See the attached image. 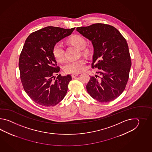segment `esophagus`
<instances>
[{
	"instance_id": "obj_1",
	"label": "esophagus",
	"mask_w": 152,
	"mask_h": 152,
	"mask_svg": "<svg viewBox=\"0 0 152 152\" xmlns=\"http://www.w3.org/2000/svg\"><path fill=\"white\" fill-rule=\"evenodd\" d=\"M77 75H78V74H73V75H72V77L75 78L76 77H77Z\"/></svg>"
}]
</instances>
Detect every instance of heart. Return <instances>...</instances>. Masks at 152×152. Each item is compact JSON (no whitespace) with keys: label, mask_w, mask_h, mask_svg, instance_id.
I'll return each mask as SVG.
<instances>
[{"label":"heart","mask_w":152,"mask_h":152,"mask_svg":"<svg viewBox=\"0 0 152 152\" xmlns=\"http://www.w3.org/2000/svg\"><path fill=\"white\" fill-rule=\"evenodd\" d=\"M69 42L80 50L84 49L86 44L85 39L79 35H75L69 39ZM53 52L57 61H61L64 60L65 50L62 43L60 42L56 43L53 47ZM85 65V62L84 60L81 59L68 61L64 66V70L67 73H78L83 70Z\"/></svg>","instance_id":"obj_1"}]
</instances>
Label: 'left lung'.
Segmentation results:
<instances>
[{
    "label": "left lung",
    "mask_w": 152,
    "mask_h": 152,
    "mask_svg": "<svg viewBox=\"0 0 152 152\" xmlns=\"http://www.w3.org/2000/svg\"><path fill=\"white\" fill-rule=\"evenodd\" d=\"M76 30L92 42V66L99 69L96 73L100 77L90 76L87 92L101 103L116 99L126 88L132 66L126 39L115 27L102 23L77 27Z\"/></svg>",
    "instance_id": "1"
}]
</instances>
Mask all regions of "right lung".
I'll list each match as a JSON object with an SVG mask.
<instances>
[{
  "instance_id": "1",
  "label": "right lung",
  "mask_w": 152,
  "mask_h": 152,
  "mask_svg": "<svg viewBox=\"0 0 152 152\" xmlns=\"http://www.w3.org/2000/svg\"><path fill=\"white\" fill-rule=\"evenodd\" d=\"M75 29L49 26L32 32L26 39L19 59L20 80L26 93L36 103L53 107L67 94L72 77L59 75L55 79L60 68L53 49Z\"/></svg>"
}]
</instances>
